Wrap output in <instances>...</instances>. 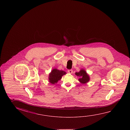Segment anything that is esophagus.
Returning a JSON list of instances; mask_svg holds the SVG:
<instances>
[{
  "label": "esophagus",
  "instance_id": "1",
  "mask_svg": "<svg viewBox=\"0 0 130 130\" xmlns=\"http://www.w3.org/2000/svg\"><path fill=\"white\" fill-rule=\"evenodd\" d=\"M72 72H73V71H72V69H69V70H68V72L69 73L72 74Z\"/></svg>",
  "mask_w": 130,
  "mask_h": 130
}]
</instances>
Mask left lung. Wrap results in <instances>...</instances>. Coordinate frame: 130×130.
<instances>
[{"label": "left lung", "instance_id": "1", "mask_svg": "<svg viewBox=\"0 0 130 130\" xmlns=\"http://www.w3.org/2000/svg\"><path fill=\"white\" fill-rule=\"evenodd\" d=\"M75 74L80 77L79 79V81L82 84H85L89 81L88 75H87L86 72L84 70L82 69L79 72H76Z\"/></svg>", "mask_w": 130, "mask_h": 130}]
</instances>
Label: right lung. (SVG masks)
<instances>
[{
    "mask_svg": "<svg viewBox=\"0 0 130 130\" xmlns=\"http://www.w3.org/2000/svg\"><path fill=\"white\" fill-rule=\"evenodd\" d=\"M65 72L63 71L59 70L57 69H54L49 74V81L50 83L54 84L60 80L64 74H66Z\"/></svg>",
    "mask_w": 130,
    "mask_h": 130,
    "instance_id": "right-lung-1",
    "label": "right lung"
}]
</instances>
